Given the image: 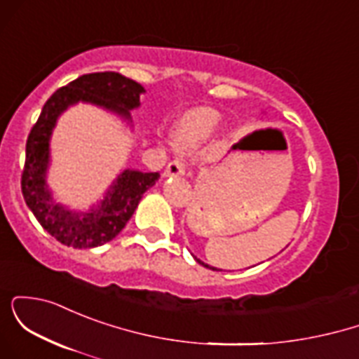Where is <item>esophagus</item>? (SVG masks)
I'll return each mask as SVG.
<instances>
[{"mask_svg": "<svg viewBox=\"0 0 359 359\" xmlns=\"http://www.w3.org/2000/svg\"><path fill=\"white\" fill-rule=\"evenodd\" d=\"M185 174V163L182 160H174L170 162L165 168V175L168 177H177V175H184Z\"/></svg>", "mask_w": 359, "mask_h": 359, "instance_id": "obj_1", "label": "esophagus"}]
</instances>
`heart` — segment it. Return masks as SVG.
I'll use <instances>...</instances> for the list:
<instances>
[{"mask_svg":"<svg viewBox=\"0 0 359 359\" xmlns=\"http://www.w3.org/2000/svg\"><path fill=\"white\" fill-rule=\"evenodd\" d=\"M219 113L211 108L187 111L179 123V140L185 147H194L212 135L219 125Z\"/></svg>","mask_w":359,"mask_h":359,"instance_id":"obj_1","label":"heart"}]
</instances>
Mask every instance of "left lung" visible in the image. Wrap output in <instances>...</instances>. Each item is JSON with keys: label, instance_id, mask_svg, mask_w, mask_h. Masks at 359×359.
I'll list each match as a JSON object with an SVG mask.
<instances>
[{"label": "left lung", "instance_id": "left-lung-1", "mask_svg": "<svg viewBox=\"0 0 359 359\" xmlns=\"http://www.w3.org/2000/svg\"><path fill=\"white\" fill-rule=\"evenodd\" d=\"M196 259H197V258H196ZM197 262H199V263H201V265L208 266V269H211V270H217V269H214V266H209V265H205V263H203V262H201V259H197Z\"/></svg>", "mask_w": 359, "mask_h": 359}]
</instances>
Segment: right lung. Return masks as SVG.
<instances>
[{
  "label": "right lung",
  "mask_w": 359,
  "mask_h": 359,
  "mask_svg": "<svg viewBox=\"0 0 359 359\" xmlns=\"http://www.w3.org/2000/svg\"><path fill=\"white\" fill-rule=\"evenodd\" d=\"M145 93L142 84L118 72L84 74L57 89L43 104L42 113L27 140V156L22 172V192L30 211L62 245L72 248H96L116 238L126 226L140 199L158 180V172L125 170L114 180L104 199L88 212H76L53 203L47 175L50 160V137L57 118L69 106L84 101L113 111L130 121V109L140 106Z\"/></svg>",
  "instance_id": "obj_1"
}]
</instances>
